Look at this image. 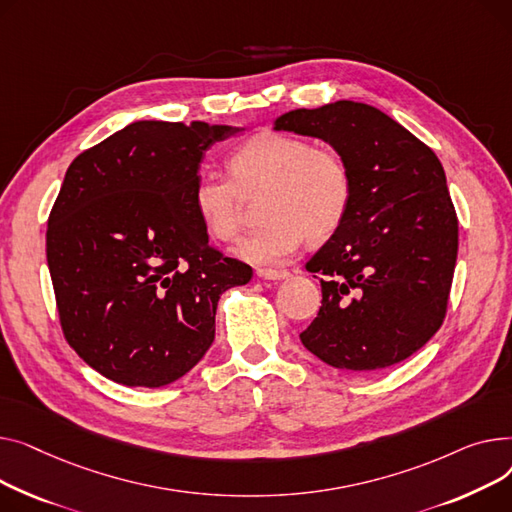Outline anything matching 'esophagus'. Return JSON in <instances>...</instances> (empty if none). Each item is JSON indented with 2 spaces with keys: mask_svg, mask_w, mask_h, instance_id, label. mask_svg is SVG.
Listing matches in <instances>:
<instances>
[{
  "mask_svg": "<svg viewBox=\"0 0 512 512\" xmlns=\"http://www.w3.org/2000/svg\"><path fill=\"white\" fill-rule=\"evenodd\" d=\"M258 277L264 281H283L289 279L287 270H273V268H260L258 270Z\"/></svg>",
  "mask_w": 512,
  "mask_h": 512,
  "instance_id": "1",
  "label": "esophagus"
}]
</instances>
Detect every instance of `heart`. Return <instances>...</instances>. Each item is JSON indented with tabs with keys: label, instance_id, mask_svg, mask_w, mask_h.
I'll return each instance as SVG.
<instances>
[{
	"label": "heart",
	"instance_id": "b5f03b06",
	"mask_svg": "<svg viewBox=\"0 0 512 512\" xmlns=\"http://www.w3.org/2000/svg\"><path fill=\"white\" fill-rule=\"evenodd\" d=\"M227 167L233 182L200 177L192 204L210 237L231 242L242 227V192L266 190L260 208L266 223L235 248L246 262L279 264L297 250L304 235L308 242H324L347 215L351 177L335 150L289 134L262 132L239 146Z\"/></svg>",
	"mask_w": 512,
	"mask_h": 512
}]
</instances>
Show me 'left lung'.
Listing matches in <instances>:
<instances>
[{
	"mask_svg": "<svg viewBox=\"0 0 512 512\" xmlns=\"http://www.w3.org/2000/svg\"><path fill=\"white\" fill-rule=\"evenodd\" d=\"M273 130L324 140L351 177L343 223L306 264L322 275V308L299 339L343 372L403 362L440 328L457 264L459 223L438 157L390 115L347 99L287 111Z\"/></svg>",
	"mask_w": 512,
	"mask_h": 512,
	"instance_id": "8db88e82",
	"label": "left lung"
}]
</instances>
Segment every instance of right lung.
<instances>
[{
  "label": "right lung",
  "instance_id": "obj_1",
  "mask_svg": "<svg viewBox=\"0 0 512 512\" xmlns=\"http://www.w3.org/2000/svg\"><path fill=\"white\" fill-rule=\"evenodd\" d=\"M244 130L138 119L68 167L47 264L68 343L105 378L159 388L188 374L221 295L252 279L208 244L192 204L206 150Z\"/></svg>",
  "mask_w": 512,
  "mask_h": 512
}]
</instances>
